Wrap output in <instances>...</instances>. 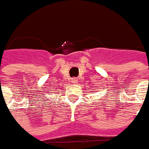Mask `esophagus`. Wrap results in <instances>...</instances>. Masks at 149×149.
Wrapping results in <instances>:
<instances>
[{
  "mask_svg": "<svg viewBox=\"0 0 149 149\" xmlns=\"http://www.w3.org/2000/svg\"><path fill=\"white\" fill-rule=\"evenodd\" d=\"M71 81H72V84H76L77 81V77H72V78L71 79Z\"/></svg>",
  "mask_w": 149,
  "mask_h": 149,
  "instance_id": "34e87169",
  "label": "esophagus"
}]
</instances>
